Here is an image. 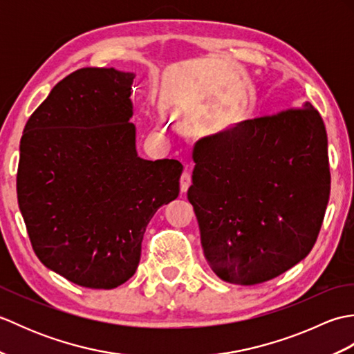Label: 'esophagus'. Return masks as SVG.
Masks as SVG:
<instances>
[{"mask_svg": "<svg viewBox=\"0 0 354 354\" xmlns=\"http://www.w3.org/2000/svg\"><path fill=\"white\" fill-rule=\"evenodd\" d=\"M179 183H181V193H185L187 190H189V187L192 184V175L189 171H184L181 175V179H179Z\"/></svg>", "mask_w": 354, "mask_h": 354, "instance_id": "1", "label": "esophagus"}]
</instances>
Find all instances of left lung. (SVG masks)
Segmentation results:
<instances>
[{
  "label": "left lung",
  "mask_w": 354,
  "mask_h": 354,
  "mask_svg": "<svg viewBox=\"0 0 354 354\" xmlns=\"http://www.w3.org/2000/svg\"><path fill=\"white\" fill-rule=\"evenodd\" d=\"M192 158L187 198L221 280L259 284L307 257L330 194L326 126L309 102L202 137Z\"/></svg>",
  "instance_id": "8db88e82"
}]
</instances>
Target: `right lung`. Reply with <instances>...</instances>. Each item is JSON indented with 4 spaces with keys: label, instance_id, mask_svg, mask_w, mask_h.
<instances>
[{
    "label": "right lung",
    "instance_id": "right-lung-1",
    "mask_svg": "<svg viewBox=\"0 0 354 354\" xmlns=\"http://www.w3.org/2000/svg\"><path fill=\"white\" fill-rule=\"evenodd\" d=\"M133 79L115 68L74 71L21 138L18 204L35 254L89 289L129 280L147 223L179 194L181 162L138 156Z\"/></svg>",
    "mask_w": 354,
    "mask_h": 354
}]
</instances>
